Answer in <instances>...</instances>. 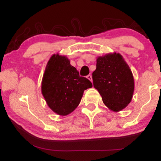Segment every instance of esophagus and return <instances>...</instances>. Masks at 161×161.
Segmentation results:
<instances>
[{"mask_svg": "<svg viewBox=\"0 0 161 161\" xmlns=\"http://www.w3.org/2000/svg\"><path fill=\"white\" fill-rule=\"evenodd\" d=\"M86 78L88 79V80H89V81H91L92 82V75H89L88 76H86Z\"/></svg>", "mask_w": 161, "mask_h": 161, "instance_id": "1", "label": "esophagus"}]
</instances>
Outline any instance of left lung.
<instances>
[{
    "instance_id": "obj_1",
    "label": "left lung",
    "mask_w": 161,
    "mask_h": 161,
    "mask_svg": "<svg viewBox=\"0 0 161 161\" xmlns=\"http://www.w3.org/2000/svg\"><path fill=\"white\" fill-rule=\"evenodd\" d=\"M92 79L94 87L110 110L118 112L131 102L134 79L121 54L114 53L98 57Z\"/></svg>"
}]
</instances>
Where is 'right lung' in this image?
<instances>
[{
    "mask_svg": "<svg viewBox=\"0 0 161 161\" xmlns=\"http://www.w3.org/2000/svg\"><path fill=\"white\" fill-rule=\"evenodd\" d=\"M91 87V81L80 77L66 56L52 55L41 84L42 96L52 111L60 116L72 113L80 104L84 91Z\"/></svg>",
    "mask_w": 161,
    "mask_h": 161,
    "instance_id": "obj_1",
    "label": "right lung"
}]
</instances>
